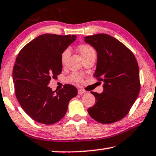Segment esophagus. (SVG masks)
<instances>
[{
	"instance_id": "34e87169",
	"label": "esophagus",
	"mask_w": 156,
	"mask_h": 156,
	"mask_svg": "<svg viewBox=\"0 0 156 156\" xmlns=\"http://www.w3.org/2000/svg\"><path fill=\"white\" fill-rule=\"evenodd\" d=\"M78 94L82 95V94H83V93H86V90H83V89L79 88V89H78Z\"/></svg>"
}]
</instances>
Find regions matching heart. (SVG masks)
<instances>
[{
	"label": "heart",
	"instance_id": "b5f03b06",
	"mask_svg": "<svg viewBox=\"0 0 156 156\" xmlns=\"http://www.w3.org/2000/svg\"><path fill=\"white\" fill-rule=\"evenodd\" d=\"M78 51H79L80 55L83 57V58H84L85 57H86L87 55H90V53H95V50L90 45L87 44V43H82L78 45ZM70 55V49L66 48L61 53V63L65 64V63L67 61L68 56ZM68 79L70 81L75 82V83H82L83 81V75L78 73H73L68 78Z\"/></svg>",
	"mask_w": 156,
	"mask_h": 156
}]
</instances>
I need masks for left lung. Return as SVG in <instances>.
Masks as SVG:
<instances>
[{
    "instance_id": "8db88e82",
    "label": "left lung",
    "mask_w": 156,
    "mask_h": 156,
    "mask_svg": "<svg viewBox=\"0 0 156 156\" xmlns=\"http://www.w3.org/2000/svg\"><path fill=\"white\" fill-rule=\"evenodd\" d=\"M85 41L95 48L98 53L93 76L104 83L102 93L90 92L96 103L88 112L98 123H115L129 113L140 92L136 58L123 43L105 33L86 36Z\"/></svg>"
}]
</instances>
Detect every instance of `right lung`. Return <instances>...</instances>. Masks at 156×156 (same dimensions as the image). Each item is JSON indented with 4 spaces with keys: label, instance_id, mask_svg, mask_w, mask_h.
Listing matches in <instances>:
<instances>
[{
    "label": "right lung",
    "instance_id": "obj_1",
    "mask_svg": "<svg viewBox=\"0 0 156 156\" xmlns=\"http://www.w3.org/2000/svg\"><path fill=\"white\" fill-rule=\"evenodd\" d=\"M76 36L41 35L18 53L13 70L16 96L23 111L38 123L50 125L64 117L78 90L66 84L58 92L48 84L61 73V53Z\"/></svg>",
    "mask_w": 156,
    "mask_h": 156
}]
</instances>
